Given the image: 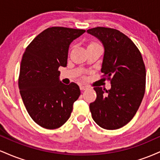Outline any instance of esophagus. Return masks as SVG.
I'll use <instances>...</instances> for the list:
<instances>
[{
    "instance_id": "1",
    "label": "esophagus",
    "mask_w": 160,
    "mask_h": 160,
    "mask_svg": "<svg viewBox=\"0 0 160 160\" xmlns=\"http://www.w3.org/2000/svg\"><path fill=\"white\" fill-rule=\"evenodd\" d=\"M80 90H82V91H84V90H86V89H88V86H80Z\"/></svg>"
}]
</instances>
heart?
Listing matches in <instances>:
<instances>
[{
    "label": "heart",
    "mask_w": 160,
    "mask_h": 160,
    "mask_svg": "<svg viewBox=\"0 0 160 160\" xmlns=\"http://www.w3.org/2000/svg\"><path fill=\"white\" fill-rule=\"evenodd\" d=\"M95 46H100L98 44L97 42L95 41H90L89 43V45H88V47H95Z\"/></svg>",
    "instance_id": "heart-1"
}]
</instances>
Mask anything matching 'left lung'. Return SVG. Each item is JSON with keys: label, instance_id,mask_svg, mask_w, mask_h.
Returning <instances> with one entry per match:
<instances>
[{"label": "left lung", "instance_id": "1", "mask_svg": "<svg viewBox=\"0 0 160 160\" xmlns=\"http://www.w3.org/2000/svg\"><path fill=\"white\" fill-rule=\"evenodd\" d=\"M87 32L103 43L102 77L111 89L94 87L96 99L89 104L92 117L100 127L117 129L132 120L140 107L146 87V68L141 52L123 33L114 28L96 27Z\"/></svg>", "mask_w": 160, "mask_h": 160}]
</instances>
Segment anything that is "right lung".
I'll list each match as a JSON object with an SVG mask.
<instances>
[{"label":"right lung","mask_w":160,"mask_h":160,"mask_svg":"<svg viewBox=\"0 0 160 160\" xmlns=\"http://www.w3.org/2000/svg\"><path fill=\"white\" fill-rule=\"evenodd\" d=\"M85 30L65 27L45 29L25 49L19 76L20 95L28 113L47 129L61 127L68 120L80 95L75 82L59 81L60 66L67 65L69 45Z\"/></svg>","instance_id":"obj_1"}]
</instances>
